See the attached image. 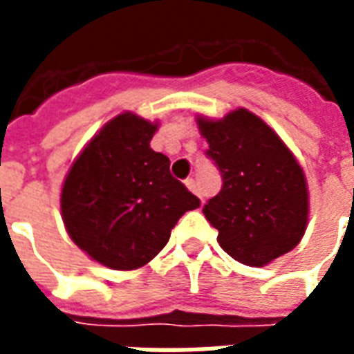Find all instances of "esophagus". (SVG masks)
Returning <instances> with one entry per match:
<instances>
[{"label":"esophagus","mask_w":354,"mask_h":354,"mask_svg":"<svg viewBox=\"0 0 354 354\" xmlns=\"http://www.w3.org/2000/svg\"><path fill=\"white\" fill-rule=\"evenodd\" d=\"M185 185H187V189H189V192L195 193V195H199V197H201L199 185H197V182H195L193 178H187V180H185Z\"/></svg>","instance_id":"obj_1"}]
</instances>
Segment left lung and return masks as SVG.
I'll use <instances>...</instances> for the list:
<instances>
[{"instance_id":"left-lung-1","label":"left lung","mask_w":354,"mask_h":354,"mask_svg":"<svg viewBox=\"0 0 354 354\" xmlns=\"http://www.w3.org/2000/svg\"><path fill=\"white\" fill-rule=\"evenodd\" d=\"M197 123L208 142L207 157L222 174V189L203 208L220 246L250 267L296 248L307 227L309 195L304 170L284 142L245 108Z\"/></svg>"}]
</instances>
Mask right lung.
Returning a JSON list of instances; mask_svg holds the SVG:
<instances>
[{
    "mask_svg": "<svg viewBox=\"0 0 354 354\" xmlns=\"http://www.w3.org/2000/svg\"><path fill=\"white\" fill-rule=\"evenodd\" d=\"M157 123L121 113L102 127L75 159L62 185L60 208L70 237L109 269L146 266L170 231L201 201L170 174L167 155L149 142Z\"/></svg>",
    "mask_w": 354,
    "mask_h": 354,
    "instance_id": "right-lung-1",
    "label": "right lung"
}]
</instances>
